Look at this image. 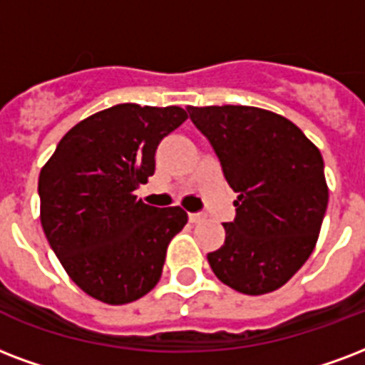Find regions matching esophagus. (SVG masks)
<instances>
[{
	"label": "esophagus",
	"mask_w": 365,
	"mask_h": 365,
	"mask_svg": "<svg viewBox=\"0 0 365 365\" xmlns=\"http://www.w3.org/2000/svg\"><path fill=\"white\" fill-rule=\"evenodd\" d=\"M189 220L193 222V224H199L202 220H207V214L205 212H191L189 214Z\"/></svg>",
	"instance_id": "esophagus-1"
}]
</instances>
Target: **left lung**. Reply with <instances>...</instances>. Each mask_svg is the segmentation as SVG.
<instances>
[{
    "label": "left lung",
    "instance_id": "1",
    "mask_svg": "<svg viewBox=\"0 0 365 365\" xmlns=\"http://www.w3.org/2000/svg\"><path fill=\"white\" fill-rule=\"evenodd\" d=\"M237 193L226 241L208 252L220 282L272 293L312 255L327 208L324 158L293 122L257 107H187Z\"/></svg>",
    "mask_w": 365,
    "mask_h": 365
}]
</instances>
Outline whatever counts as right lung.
<instances>
[{
    "label": "right lung",
    "instance_id": "add662e5",
    "mask_svg": "<svg viewBox=\"0 0 365 365\" xmlns=\"http://www.w3.org/2000/svg\"><path fill=\"white\" fill-rule=\"evenodd\" d=\"M185 120L182 107L115 105L68 130L41 168L43 233L72 282L93 299L128 304L160 279L187 212L145 205L133 191L155 174L158 143Z\"/></svg>",
    "mask_w": 365,
    "mask_h": 365
}]
</instances>
